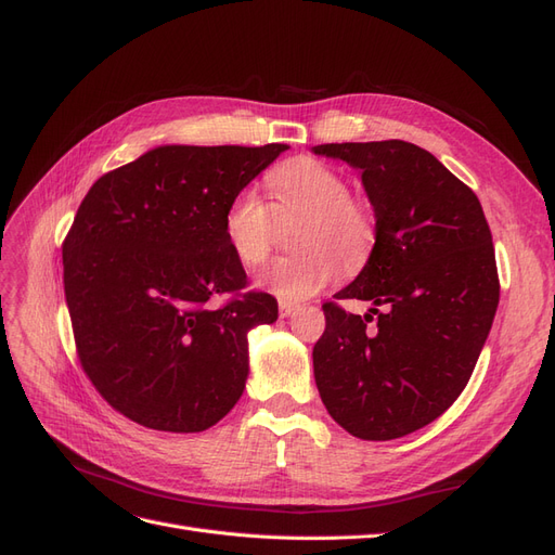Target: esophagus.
<instances>
[{"label":"esophagus","instance_id":"esophagus-1","mask_svg":"<svg viewBox=\"0 0 555 555\" xmlns=\"http://www.w3.org/2000/svg\"><path fill=\"white\" fill-rule=\"evenodd\" d=\"M296 304H289V300H280V317H292L296 312Z\"/></svg>","mask_w":555,"mask_h":555}]
</instances>
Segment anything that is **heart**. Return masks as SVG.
I'll return each instance as SVG.
<instances>
[{"mask_svg": "<svg viewBox=\"0 0 555 555\" xmlns=\"http://www.w3.org/2000/svg\"><path fill=\"white\" fill-rule=\"evenodd\" d=\"M271 208L251 190H241L222 215V233L231 255L255 268L271 255L275 220L304 215L298 231L300 255L280 257L259 275V287L282 300H306L338 280L340 263L354 271L371 257L375 220L335 166L314 157L282 162L266 178Z\"/></svg>", "mask_w": 555, "mask_h": 555, "instance_id": "b5f03b06", "label": "heart"}]
</instances>
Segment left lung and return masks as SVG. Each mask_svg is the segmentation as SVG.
<instances>
[{
	"label": "left lung",
	"instance_id": "1",
	"mask_svg": "<svg viewBox=\"0 0 555 555\" xmlns=\"http://www.w3.org/2000/svg\"><path fill=\"white\" fill-rule=\"evenodd\" d=\"M314 155L361 171L375 245L335 298L371 300L363 317L324 304L312 349L328 414L361 440H396L461 396L500 300L495 249L477 194L405 141L326 143Z\"/></svg>",
	"mask_w": 555,
	"mask_h": 555
}]
</instances>
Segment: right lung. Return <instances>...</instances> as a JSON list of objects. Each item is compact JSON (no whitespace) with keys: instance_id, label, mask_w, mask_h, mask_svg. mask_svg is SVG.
I'll return each instance as SVG.
<instances>
[{"instance_id":"1","label":"right lung","mask_w":555,"mask_h":555,"mask_svg":"<svg viewBox=\"0 0 555 555\" xmlns=\"http://www.w3.org/2000/svg\"><path fill=\"white\" fill-rule=\"evenodd\" d=\"M284 143L159 145L99 178L62 245L82 371L113 410L153 430L201 433L243 396L247 331L278 300L247 284L222 215ZM236 293L227 305L214 298Z\"/></svg>"}]
</instances>
